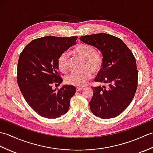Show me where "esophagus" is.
<instances>
[{
	"instance_id": "1",
	"label": "esophagus",
	"mask_w": 153,
	"mask_h": 153,
	"mask_svg": "<svg viewBox=\"0 0 153 153\" xmlns=\"http://www.w3.org/2000/svg\"><path fill=\"white\" fill-rule=\"evenodd\" d=\"M83 87H77V88H76L77 91H81L83 90Z\"/></svg>"
}]
</instances>
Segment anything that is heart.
<instances>
[{
  "instance_id": "b5f03b06",
  "label": "heart",
  "mask_w": 153,
  "mask_h": 153,
  "mask_svg": "<svg viewBox=\"0 0 153 153\" xmlns=\"http://www.w3.org/2000/svg\"><path fill=\"white\" fill-rule=\"evenodd\" d=\"M74 54L84 61V68H88L93 73L101 70L103 60L100 54L96 53L95 48L87 44H79L73 50ZM69 54L67 52L62 53L57 60L58 68L62 72H66L68 70ZM91 77L89 70L81 72H72L65 77V82L68 85L76 87H83Z\"/></svg>"
}]
</instances>
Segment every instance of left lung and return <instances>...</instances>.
<instances>
[{
    "instance_id": "obj_1",
    "label": "left lung",
    "mask_w": 153,
    "mask_h": 153,
    "mask_svg": "<svg viewBox=\"0 0 153 153\" xmlns=\"http://www.w3.org/2000/svg\"><path fill=\"white\" fill-rule=\"evenodd\" d=\"M79 39L101 52L102 66L95 81L108 85L92 87L91 110L100 118H114L128 108L137 90L135 56L122 40L111 35L100 33L82 36Z\"/></svg>"
}]
</instances>
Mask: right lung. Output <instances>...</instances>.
Instances as JSON below:
<instances>
[{
    "mask_svg": "<svg viewBox=\"0 0 153 153\" xmlns=\"http://www.w3.org/2000/svg\"><path fill=\"white\" fill-rule=\"evenodd\" d=\"M77 37L46 36L31 41L19 55L17 81L25 100L39 115L56 118L69 109L76 87L66 85L58 91L52 84L63 79L58 72L57 60L72 45Z\"/></svg>",
    "mask_w": 153,
    "mask_h": 153,
    "instance_id": "right-lung-1",
    "label": "right lung"
}]
</instances>
